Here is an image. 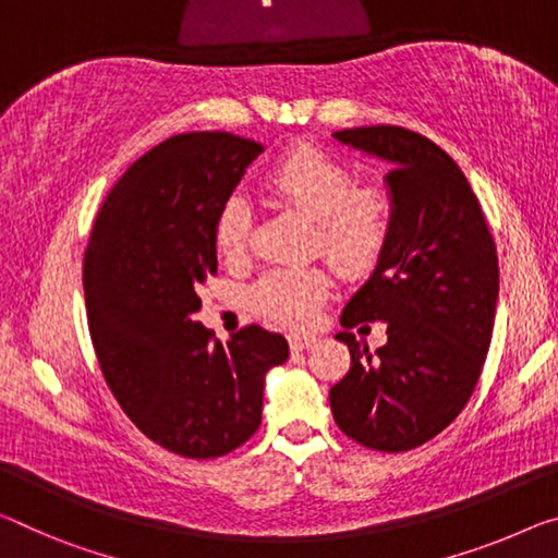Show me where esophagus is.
Here are the masks:
<instances>
[{
  "instance_id": "34e87169",
  "label": "esophagus",
  "mask_w": 558,
  "mask_h": 558,
  "mask_svg": "<svg viewBox=\"0 0 558 558\" xmlns=\"http://www.w3.org/2000/svg\"><path fill=\"white\" fill-rule=\"evenodd\" d=\"M316 341V337H312V333H289V347L291 351H304L308 349Z\"/></svg>"
}]
</instances>
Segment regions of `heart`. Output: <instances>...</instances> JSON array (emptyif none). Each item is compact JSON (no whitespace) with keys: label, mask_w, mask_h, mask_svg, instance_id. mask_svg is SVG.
I'll return each instance as SVG.
<instances>
[{"label":"heart","mask_w":558,"mask_h":558,"mask_svg":"<svg viewBox=\"0 0 558 558\" xmlns=\"http://www.w3.org/2000/svg\"><path fill=\"white\" fill-rule=\"evenodd\" d=\"M262 190L271 202L314 219L312 250L339 274L359 279L379 267L397 217L387 186H356L354 171L331 154L296 147L264 174ZM250 204L239 194L229 196L214 221L219 254L239 259L250 244ZM329 291L331 279L322 269H274L254 284L252 306L269 322L306 327L316 319Z\"/></svg>","instance_id":"obj_1"}]
</instances>
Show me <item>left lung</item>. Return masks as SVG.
I'll return each instance as SVG.
<instances>
[{
    "instance_id": "left-lung-1",
    "label": "left lung",
    "mask_w": 558,
    "mask_h": 558,
    "mask_svg": "<svg viewBox=\"0 0 558 558\" xmlns=\"http://www.w3.org/2000/svg\"><path fill=\"white\" fill-rule=\"evenodd\" d=\"M351 149L391 167L393 229L366 284L349 299L341 327L387 324V344L368 351L339 331L351 354L333 384V422L356 444L409 451L441 434L482 376L499 299V256L482 204L447 151L404 126L333 132Z\"/></svg>"
}]
</instances>
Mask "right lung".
<instances>
[{"label":"right lung","instance_id":"1","mask_svg":"<svg viewBox=\"0 0 558 558\" xmlns=\"http://www.w3.org/2000/svg\"><path fill=\"white\" fill-rule=\"evenodd\" d=\"M264 147L229 132L177 134L124 171L84 252V302L101 374L154 444L225 457L262 424L264 376L281 333L250 324L227 344L194 322L217 271L214 221Z\"/></svg>","mask_w":558,"mask_h":558}]
</instances>
